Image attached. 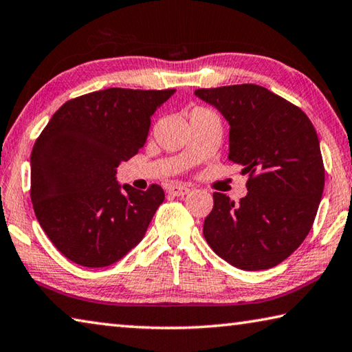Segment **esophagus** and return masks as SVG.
Here are the masks:
<instances>
[{"label":"esophagus","instance_id":"obj_1","mask_svg":"<svg viewBox=\"0 0 352 352\" xmlns=\"http://www.w3.org/2000/svg\"><path fill=\"white\" fill-rule=\"evenodd\" d=\"M168 190L170 195H175V197H184V195L190 192V189L188 186H184V184H172Z\"/></svg>","mask_w":352,"mask_h":352}]
</instances>
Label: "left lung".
I'll return each mask as SVG.
<instances>
[{"label": "left lung", "instance_id": "left-lung-1", "mask_svg": "<svg viewBox=\"0 0 352 352\" xmlns=\"http://www.w3.org/2000/svg\"><path fill=\"white\" fill-rule=\"evenodd\" d=\"M194 94L226 119L228 160L248 177V192L237 205L212 194L205 239L237 269H272L301 245L317 216L324 188L317 132L301 109L253 83Z\"/></svg>", "mask_w": 352, "mask_h": 352}]
</instances>
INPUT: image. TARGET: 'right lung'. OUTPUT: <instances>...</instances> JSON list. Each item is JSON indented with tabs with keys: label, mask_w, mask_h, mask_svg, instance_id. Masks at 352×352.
<instances>
[{
	"label": "right lung",
	"mask_w": 352,
	"mask_h": 352,
	"mask_svg": "<svg viewBox=\"0 0 352 352\" xmlns=\"http://www.w3.org/2000/svg\"><path fill=\"white\" fill-rule=\"evenodd\" d=\"M175 90L109 88L58 109L31 153V200L56 248L83 267H107L144 237L164 190L116 180L146 144L151 118Z\"/></svg>",
	"instance_id": "add662e5"
}]
</instances>
